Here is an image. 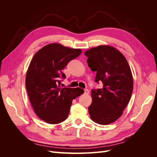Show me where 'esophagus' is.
Masks as SVG:
<instances>
[{
  "instance_id": "34e87169",
  "label": "esophagus",
  "mask_w": 157,
  "mask_h": 157,
  "mask_svg": "<svg viewBox=\"0 0 157 157\" xmlns=\"http://www.w3.org/2000/svg\"><path fill=\"white\" fill-rule=\"evenodd\" d=\"M84 94H89V91H88V89H85L84 90Z\"/></svg>"
}]
</instances>
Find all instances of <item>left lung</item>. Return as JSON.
Instances as JSON below:
<instances>
[{
  "label": "left lung",
  "instance_id": "obj_1",
  "mask_svg": "<svg viewBox=\"0 0 157 157\" xmlns=\"http://www.w3.org/2000/svg\"><path fill=\"white\" fill-rule=\"evenodd\" d=\"M84 55L88 67L96 71L95 82L103 84V88L92 90L90 118L99 124H111L122 116L130 100L134 82L130 65L124 55L111 46H98Z\"/></svg>",
  "mask_w": 157,
  "mask_h": 157
}]
</instances>
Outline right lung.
<instances>
[{"mask_svg": "<svg viewBox=\"0 0 157 157\" xmlns=\"http://www.w3.org/2000/svg\"><path fill=\"white\" fill-rule=\"evenodd\" d=\"M81 49L58 43L42 47L32 58L27 71L25 86L36 115L49 124H58L67 118L73 99L84 93L80 88H61L63 69L81 54Z\"/></svg>", "mask_w": 157, "mask_h": 157, "instance_id": "obj_1", "label": "right lung"}]
</instances>
